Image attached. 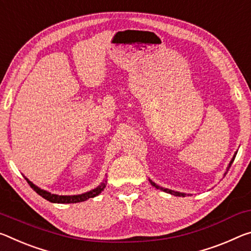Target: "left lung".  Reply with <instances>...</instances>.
<instances>
[{"instance_id": "obj_1", "label": "left lung", "mask_w": 251, "mask_h": 251, "mask_svg": "<svg viewBox=\"0 0 251 251\" xmlns=\"http://www.w3.org/2000/svg\"><path fill=\"white\" fill-rule=\"evenodd\" d=\"M236 155H237V152L234 153V155H233V157H232V160L230 161V163H229V166L228 168H226V171L229 170V168L230 166H231V164L233 163V161H234V157H236ZM226 174V173H225ZM150 182H151V184H152L153 186H155V188L156 189H160V190H162V191H164V192H166V193H170V194H173V196H176V197H185L186 194L185 193H181V192H176V191H173V190H169V189H165V188H162V186H160V185H157V184H155V183L152 181V180H150Z\"/></svg>"}]
</instances>
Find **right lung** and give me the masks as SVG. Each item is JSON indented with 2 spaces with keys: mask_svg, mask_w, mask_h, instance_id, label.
Segmentation results:
<instances>
[{
  "mask_svg": "<svg viewBox=\"0 0 251 251\" xmlns=\"http://www.w3.org/2000/svg\"><path fill=\"white\" fill-rule=\"evenodd\" d=\"M26 182L29 183V185L32 188L35 192H37L39 196H41L43 199L52 202V203H78V202H82L88 200L90 198H95L97 197L98 194L101 193V191H104L106 188V181L102 182L100 185H98L96 189L90 190L88 192L82 193V194H78V196H58V194H52L50 192H48L46 190H42L38 188L37 185H34L32 182L27 180V178L25 176Z\"/></svg>",
  "mask_w": 251,
  "mask_h": 251,
  "instance_id": "obj_1",
  "label": "right lung"
}]
</instances>
